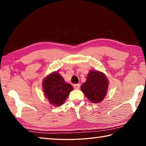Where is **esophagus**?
<instances>
[{"instance_id":"34e87169","label":"esophagus","mask_w":146,"mask_h":146,"mask_svg":"<svg viewBox=\"0 0 146 146\" xmlns=\"http://www.w3.org/2000/svg\"><path fill=\"white\" fill-rule=\"evenodd\" d=\"M80 84H74L73 85V88L75 89V90H78L79 88H80Z\"/></svg>"}]
</instances>
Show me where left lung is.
Returning a JSON list of instances; mask_svg holds the SVG:
<instances>
[{"instance_id": "left-lung-1", "label": "left lung", "mask_w": 146, "mask_h": 146, "mask_svg": "<svg viewBox=\"0 0 146 146\" xmlns=\"http://www.w3.org/2000/svg\"><path fill=\"white\" fill-rule=\"evenodd\" d=\"M108 87V81L104 74L98 71H91L80 88L91 102L99 103L106 95Z\"/></svg>"}]
</instances>
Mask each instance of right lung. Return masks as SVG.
<instances>
[{
    "label": "right lung",
    "mask_w": 146,
    "mask_h": 146,
    "mask_svg": "<svg viewBox=\"0 0 146 146\" xmlns=\"http://www.w3.org/2000/svg\"><path fill=\"white\" fill-rule=\"evenodd\" d=\"M43 89L44 95L49 103L60 106L64 104L73 88L70 84L65 82L62 76L58 72H55L44 79Z\"/></svg>",
    "instance_id": "obj_1"
}]
</instances>
